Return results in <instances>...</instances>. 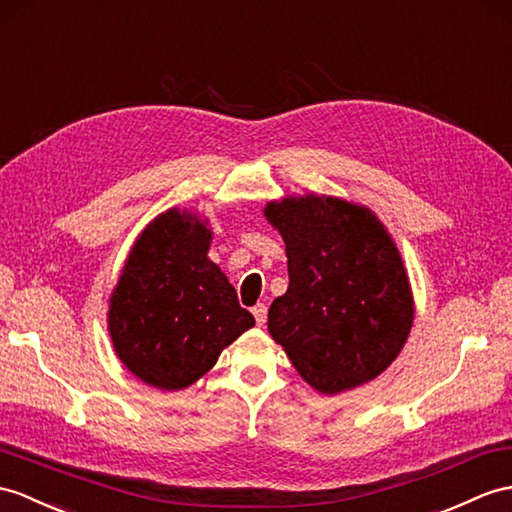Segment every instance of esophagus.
Masks as SVG:
<instances>
[{"instance_id": "1", "label": "esophagus", "mask_w": 512, "mask_h": 512, "mask_svg": "<svg viewBox=\"0 0 512 512\" xmlns=\"http://www.w3.org/2000/svg\"><path fill=\"white\" fill-rule=\"evenodd\" d=\"M253 316H255V320H257V325L261 327L266 323V318H268V307L264 305V303H257L255 307H253Z\"/></svg>"}]
</instances>
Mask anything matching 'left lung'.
Wrapping results in <instances>:
<instances>
[{
	"instance_id": "8db88e82",
	"label": "left lung",
	"mask_w": 512,
	"mask_h": 512,
	"mask_svg": "<svg viewBox=\"0 0 512 512\" xmlns=\"http://www.w3.org/2000/svg\"><path fill=\"white\" fill-rule=\"evenodd\" d=\"M290 285L268 331L307 384L325 395L360 386L397 358L412 327V294L397 246L371 211L340 198L268 202Z\"/></svg>"
}]
</instances>
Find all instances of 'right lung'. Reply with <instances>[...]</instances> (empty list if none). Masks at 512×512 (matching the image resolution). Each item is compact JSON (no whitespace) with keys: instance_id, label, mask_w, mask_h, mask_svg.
Returning a JSON list of instances; mask_svg holds the SVG:
<instances>
[{"instance_id":"add662e5","label":"right lung","mask_w":512,"mask_h":512,"mask_svg":"<svg viewBox=\"0 0 512 512\" xmlns=\"http://www.w3.org/2000/svg\"><path fill=\"white\" fill-rule=\"evenodd\" d=\"M211 231L170 209L150 222L111 296L115 353L141 382L163 390L194 384L224 347L255 325L209 261Z\"/></svg>"}]
</instances>
